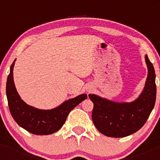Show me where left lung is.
Here are the masks:
<instances>
[{
    "mask_svg": "<svg viewBox=\"0 0 160 160\" xmlns=\"http://www.w3.org/2000/svg\"><path fill=\"white\" fill-rule=\"evenodd\" d=\"M148 74L143 91L132 102H114L94 94H89L94 103L92 120L98 131L113 138L134 134L147 122L156 98L155 73L153 65L145 55Z\"/></svg>",
    "mask_w": 160,
    "mask_h": 160,
    "instance_id": "obj_1",
    "label": "left lung"
}]
</instances>
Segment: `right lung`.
I'll use <instances>...</instances> for the list:
<instances>
[{"label":"right lung","mask_w":160,"mask_h":160,"mask_svg":"<svg viewBox=\"0 0 160 160\" xmlns=\"http://www.w3.org/2000/svg\"><path fill=\"white\" fill-rule=\"evenodd\" d=\"M15 61L10 66L6 83L8 105L12 118L20 127L34 135H50L56 132L65 123L69 113L86 99L87 95H78L52 110H39L30 107L21 98L14 85L12 70Z\"/></svg>","instance_id":"obj_1"}]
</instances>
